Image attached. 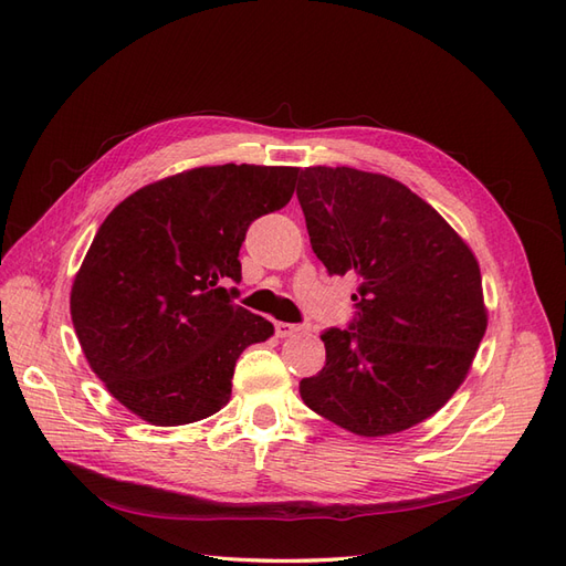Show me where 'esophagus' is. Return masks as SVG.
Segmentation results:
<instances>
[{"label":"esophagus","instance_id":"1","mask_svg":"<svg viewBox=\"0 0 566 566\" xmlns=\"http://www.w3.org/2000/svg\"><path fill=\"white\" fill-rule=\"evenodd\" d=\"M302 331V325L295 323H285V321H276V335L279 337H293L295 333Z\"/></svg>","mask_w":566,"mask_h":566}]
</instances>
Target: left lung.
<instances>
[{
    "label": "left lung",
    "mask_w": 566,
    "mask_h": 566,
    "mask_svg": "<svg viewBox=\"0 0 566 566\" xmlns=\"http://www.w3.org/2000/svg\"><path fill=\"white\" fill-rule=\"evenodd\" d=\"M297 198L312 250L358 281L356 318L321 335L325 366L300 382L314 413L358 437L434 416L465 382L489 323L470 245L401 181L354 167H304Z\"/></svg>",
    "instance_id": "obj_1"
}]
</instances>
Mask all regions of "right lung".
Returning <instances> with one entry per match:
<instances>
[{"label":"right lung","mask_w":566,"mask_h":566,"mask_svg":"<svg viewBox=\"0 0 566 566\" xmlns=\"http://www.w3.org/2000/svg\"><path fill=\"white\" fill-rule=\"evenodd\" d=\"M300 167L208 165L153 181L98 227L71 290L90 368L134 416L198 422L231 399L238 356L273 325L231 302L256 217L295 193Z\"/></svg>","instance_id":"right-lung-1"}]
</instances>
